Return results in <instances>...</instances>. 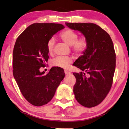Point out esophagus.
Returning <instances> with one entry per match:
<instances>
[{
    "label": "esophagus",
    "mask_w": 129,
    "mask_h": 129,
    "mask_svg": "<svg viewBox=\"0 0 129 129\" xmlns=\"http://www.w3.org/2000/svg\"><path fill=\"white\" fill-rule=\"evenodd\" d=\"M64 73H65V74H67V75L70 74V73H71L70 72H69V71L67 70H64Z\"/></svg>",
    "instance_id": "obj_1"
}]
</instances>
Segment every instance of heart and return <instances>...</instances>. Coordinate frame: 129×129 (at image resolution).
<instances>
[{
    "mask_svg": "<svg viewBox=\"0 0 129 129\" xmlns=\"http://www.w3.org/2000/svg\"><path fill=\"white\" fill-rule=\"evenodd\" d=\"M77 33L71 29H67L62 31L60 34L61 39L69 45L72 46L73 50L76 53L82 54L86 50L88 45V42L85 37L78 38ZM55 44V40L54 38H51L46 44V48L49 54L53 53ZM72 62V59L69 57L59 56L53 60V65L55 67L62 68H67Z\"/></svg>",
    "mask_w": 129,
    "mask_h": 129,
    "instance_id": "b5f03b06",
    "label": "heart"
}]
</instances>
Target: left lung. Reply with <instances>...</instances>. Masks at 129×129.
<instances>
[{"mask_svg": "<svg viewBox=\"0 0 129 129\" xmlns=\"http://www.w3.org/2000/svg\"><path fill=\"white\" fill-rule=\"evenodd\" d=\"M85 37L88 45L74 66L83 72L74 73L73 91L78 102L86 108L98 105L106 98L113 84L116 54L113 41L105 30L94 23H65Z\"/></svg>", "mask_w": 129, "mask_h": 129, "instance_id": "1", "label": "left lung"}]
</instances>
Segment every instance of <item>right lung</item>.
I'll return each mask as SVG.
<instances>
[{
  "mask_svg": "<svg viewBox=\"0 0 129 129\" xmlns=\"http://www.w3.org/2000/svg\"><path fill=\"white\" fill-rule=\"evenodd\" d=\"M64 26L60 24L34 23L18 37L13 50V73L20 92L33 105L48 103L54 96L65 73L53 67L46 75L40 72L49 59L46 44Z\"/></svg>",
  "mask_w": 129,
  "mask_h": 129,
  "instance_id": "right-lung-1",
  "label": "right lung"
}]
</instances>
